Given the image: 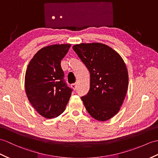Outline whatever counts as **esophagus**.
Wrapping results in <instances>:
<instances>
[{
  "label": "esophagus",
  "mask_w": 158,
  "mask_h": 158,
  "mask_svg": "<svg viewBox=\"0 0 158 158\" xmlns=\"http://www.w3.org/2000/svg\"><path fill=\"white\" fill-rule=\"evenodd\" d=\"M71 87L73 88V89H76V88H77V83H73V84H71Z\"/></svg>",
  "instance_id": "1"
}]
</instances>
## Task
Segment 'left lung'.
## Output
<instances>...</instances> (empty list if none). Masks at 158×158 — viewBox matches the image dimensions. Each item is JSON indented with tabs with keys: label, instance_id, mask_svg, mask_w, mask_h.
Segmentation results:
<instances>
[{
	"label": "left lung",
	"instance_id": "8db88e82",
	"mask_svg": "<svg viewBox=\"0 0 158 158\" xmlns=\"http://www.w3.org/2000/svg\"><path fill=\"white\" fill-rule=\"evenodd\" d=\"M73 49L90 73V88L81 100L94 118L106 121L120 110L129 83L128 71L119 54L101 43L80 44Z\"/></svg>",
	"mask_w": 158,
	"mask_h": 158
}]
</instances>
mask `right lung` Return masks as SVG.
<instances>
[{"instance_id":"add662e5","label":"right lung","mask_w":158,"mask_h":158,"mask_svg":"<svg viewBox=\"0 0 158 158\" xmlns=\"http://www.w3.org/2000/svg\"><path fill=\"white\" fill-rule=\"evenodd\" d=\"M71 44L43 48L29 62L25 77V92L40 115L53 118L63 112L72 93L64 80L61 60Z\"/></svg>"}]
</instances>
